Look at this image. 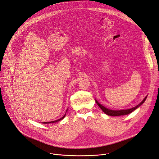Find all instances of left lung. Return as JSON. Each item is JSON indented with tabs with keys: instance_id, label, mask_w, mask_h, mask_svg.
Listing matches in <instances>:
<instances>
[{
	"instance_id": "left-lung-1",
	"label": "left lung",
	"mask_w": 159,
	"mask_h": 159,
	"mask_svg": "<svg viewBox=\"0 0 159 159\" xmlns=\"http://www.w3.org/2000/svg\"><path fill=\"white\" fill-rule=\"evenodd\" d=\"M147 96L145 97V98L143 100V101L141 102L140 103H139L138 105H136V107H133V108H131V109H126V110H120V111H113V110H110L109 109H107L104 107L103 105H102L101 104H100L97 100L96 101V103H97V105H98V106L100 107V108L103 111V112H105L106 114L109 115V116H123V115H127V114H130L131 112H132L133 111H134L135 109H136L138 107H139L141 105L143 104L146 98H147Z\"/></svg>"
}]
</instances>
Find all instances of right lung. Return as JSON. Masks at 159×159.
Wrapping results in <instances>:
<instances>
[{
    "mask_svg": "<svg viewBox=\"0 0 159 159\" xmlns=\"http://www.w3.org/2000/svg\"><path fill=\"white\" fill-rule=\"evenodd\" d=\"M65 116H66V114L63 116V117H61V118H60V119H57V120H54V121H50V122H42V123H44V124H48V123H54V122H57V121H59V120H62V119H64V117H65Z\"/></svg>",
    "mask_w": 159,
    "mask_h": 159,
    "instance_id": "1",
    "label": "right lung"
}]
</instances>
